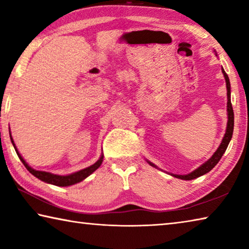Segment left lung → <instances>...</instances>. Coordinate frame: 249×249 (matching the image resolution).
Masks as SVG:
<instances>
[{
	"instance_id": "8db88e82",
	"label": "left lung",
	"mask_w": 249,
	"mask_h": 249,
	"mask_svg": "<svg viewBox=\"0 0 249 249\" xmlns=\"http://www.w3.org/2000/svg\"><path fill=\"white\" fill-rule=\"evenodd\" d=\"M222 71H223V74H224V77H225L226 89H227V115H229V121H227L226 133L224 135V137H223V141L221 142L220 147H218L217 150L214 153V155L208 160V161L203 163L201 167H199L197 169L192 171L191 174H189V175H185V176L172 175L174 177H176V178H179L182 180H192V179L197 178V177L208 174V172L212 170L213 168L216 166V163L220 161V159L222 158L223 154L225 153L227 146H229V144H230V141L231 138V135H233V129H234V112H233V107H231V84H230L229 75L226 74L224 69H222ZM149 163L151 166L156 167L151 162H149Z\"/></svg>"
}]
</instances>
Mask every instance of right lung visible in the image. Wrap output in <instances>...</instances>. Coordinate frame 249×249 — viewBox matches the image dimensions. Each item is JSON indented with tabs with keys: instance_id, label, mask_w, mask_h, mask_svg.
Segmentation results:
<instances>
[{
	"instance_id": "add662e5",
	"label": "right lung",
	"mask_w": 249,
	"mask_h": 249,
	"mask_svg": "<svg viewBox=\"0 0 249 249\" xmlns=\"http://www.w3.org/2000/svg\"><path fill=\"white\" fill-rule=\"evenodd\" d=\"M11 141L13 142V146L16 150V154H18V158L20 159V161L24 163V166L26 167V169L31 172L33 176H35L36 178L40 179L41 181H45V182L47 183H52L54 185H59V187H68V185H72L74 183H78L80 181H82L87 178V177H89L92 172H94L98 168L101 166V163L103 161V156H101V158L96 161L94 165H92L90 167L86 168V169H82L78 172H74L72 175H69V176H58V175H53L50 174V172H46V171H38V170H35L33 169V168L29 167L26 161L23 159L22 156L18 154V149H16V147L14 145V142H13V138L11 136Z\"/></svg>"
}]
</instances>
